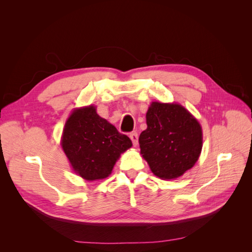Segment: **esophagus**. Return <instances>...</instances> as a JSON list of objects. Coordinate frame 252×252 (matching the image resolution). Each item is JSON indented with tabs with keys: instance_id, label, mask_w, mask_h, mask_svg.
<instances>
[{
	"instance_id": "1",
	"label": "esophagus",
	"mask_w": 252,
	"mask_h": 252,
	"mask_svg": "<svg viewBox=\"0 0 252 252\" xmlns=\"http://www.w3.org/2000/svg\"><path fill=\"white\" fill-rule=\"evenodd\" d=\"M130 139H131V141H132V144H133V146L135 147L136 145H138V141H139V135H138V133L136 132H132V133H130Z\"/></svg>"
}]
</instances>
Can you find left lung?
I'll use <instances>...</instances> for the list:
<instances>
[{
    "label": "left lung",
    "mask_w": 252,
    "mask_h": 252,
    "mask_svg": "<svg viewBox=\"0 0 252 252\" xmlns=\"http://www.w3.org/2000/svg\"><path fill=\"white\" fill-rule=\"evenodd\" d=\"M147 129L139 138L141 154L151 171L163 180L177 179L195 164L203 143L197 120L180 104L152 102Z\"/></svg>",
    "instance_id": "left-lung-1"
}]
</instances>
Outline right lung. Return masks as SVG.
Returning a JSON list of instances; mask_svg holds the SVG:
<instances>
[{"mask_svg":"<svg viewBox=\"0 0 252 252\" xmlns=\"http://www.w3.org/2000/svg\"><path fill=\"white\" fill-rule=\"evenodd\" d=\"M131 146V140L98 116L91 105L73 110L63 130L65 155L74 172L87 181L107 178L121 154Z\"/></svg>","mask_w":252,"mask_h":252,"instance_id":"1","label":"right lung"}]
</instances>
